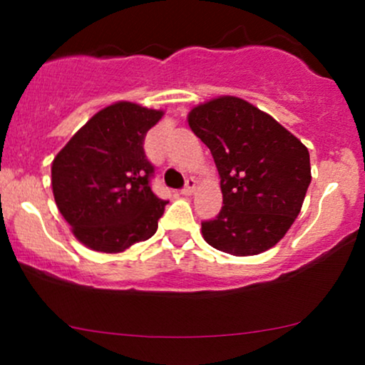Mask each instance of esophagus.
I'll return each mask as SVG.
<instances>
[{
	"instance_id": "obj_1",
	"label": "esophagus",
	"mask_w": 365,
	"mask_h": 365,
	"mask_svg": "<svg viewBox=\"0 0 365 365\" xmlns=\"http://www.w3.org/2000/svg\"><path fill=\"white\" fill-rule=\"evenodd\" d=\"M195 178H188L187 180V183H185V187H183V190H182V194L183 195H192L194 194V190H195Z\"/></svg>"
}]
</instances>
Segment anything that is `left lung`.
<instances>
[{
	"label": "left lung",
	"instance_id": "obj_1",
	"mask_svg": "<svg viewBox=\"0 0 365 365\" xmlns=\"http://www.w3.org/2000/svg\"><path fill=\"white\" fill-rule=\"evenodd\" d=\"M188 127L211 150L223 204L202 237L221 252L257 255L274 247L302 209L311 183L305 145L273 116L235 96L197 104Z\"/></svg>",
	"mask_w": 365,
	"mask_h": 365
}]
</instances>
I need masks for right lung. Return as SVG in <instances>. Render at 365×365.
Here are the masks:
<instances>
[{"instance_id": "right-lung-1", "label": "right lung", "mask_w": 365, "mask_h": 365, "mask_svg": "<svg viewBox=\"0 0 365 365\" xmlns=\"http://www.w3.org/2000/svg\"><path fill=\"white\" fill-rule=\"evenodd\" d=\"M165 111L118 101L87 121L51 166L54 202L81 244L96 252H125L156 233L168 202L149 187L148 132Z\"/></svg>"}]
</instances>
